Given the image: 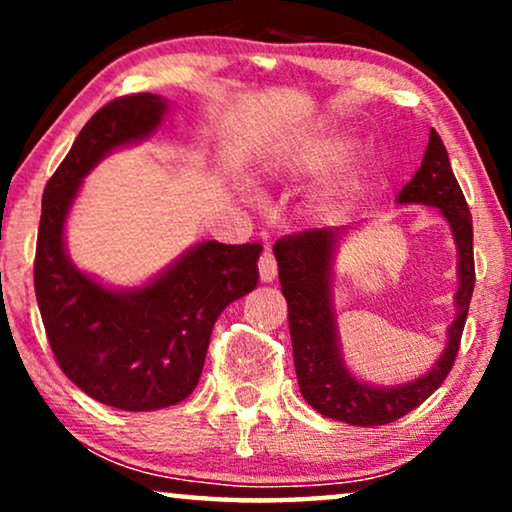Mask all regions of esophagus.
Listing matches in <instances>:
<instances>
[{
  "mask_svg": "<svg viewBox=\"0 0 512 512\" xmlns=\"http://www.w3.org/2000/svg\"><path fill=\"white\" fill-rule=\"evenodd\" d=\"M258 275H261V282H272L277 277V261L270 249H265L258 258Z\"/></svg>",
  "mask_w": 512,
  "mask_h": 512,
  "instance_id": "esophagus-1",
  "label": "esophagus"
}]
</instances>
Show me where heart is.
<instances>
[{
    "instance_id": "b5f03b06",
    "label": "heart",
    "mask_w": 512,
    "mask_h": 512,
    "mask_svg": "<svg viewBox=\"0 0 512 512\" xmlns=\"http://www.w3.org/2000/svg\"><path fill=\"white\" fill-rule=\"evenodd\" d=\"M352 142L342 132H321L300 142L286 160V170L298 177H312L331 170L347 158Z\"/></svg>"
}]
</instances>
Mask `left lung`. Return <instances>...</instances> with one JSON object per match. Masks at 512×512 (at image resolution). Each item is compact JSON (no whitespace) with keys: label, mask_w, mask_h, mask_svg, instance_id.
<instances>
[{"label":"left lung","mask_w":512,"mask_h":512,"mask_svg":"<svg viewBox=\"0 0 512 512\" xmlns=\"http://www.w3.org/2000/svg\"><path fill=\"white\" fill-rule=\"evenodd\" d=\"M398 202L438 207L450 221L459 249L457 319L450 326V342L436 368L419 380L396 389H375L347 373L335 338L328 265L338 230L312 228L284 235L275 242L279 284L289 305V331L300 394L321 415L352 426L391 424L415 410L436 391L457 361L461 335L475 286L473 219L464 193L454 177L443 139L431 130L422 167L398 195Z\"/></svg>","instance_id":"left-lung-1"}]
</instances>
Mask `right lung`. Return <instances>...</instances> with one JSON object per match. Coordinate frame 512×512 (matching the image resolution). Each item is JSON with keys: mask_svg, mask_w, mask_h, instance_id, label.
<instances>
[{"mask_svg": "<svg viewBox=\"0 0 512 512\" xmlns=\"http://www.w3.org/2000/svg\"><path fill=\"white\" fill-rule=\"evenodd\" d=\"M167 104L153 93L104 104L48 179L34 256V293L48 345L69 380L111 408L146 412L191 394L214 321L258 282L261 244L205 242L139 291L104 289L69 263L62 226L81 177L118 144L151 135Z\"/></svg>", "mask_w": 512, "mask_h": 512, "instance_id": "right-lung-1", "label": "right lung"}]
</instances>
